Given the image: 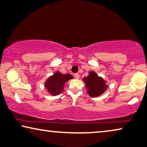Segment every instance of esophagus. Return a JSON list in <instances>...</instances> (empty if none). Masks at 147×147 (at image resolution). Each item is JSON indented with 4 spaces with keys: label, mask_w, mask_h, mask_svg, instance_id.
<instances>
[{
    "label": "esophagus",
    "mask_w": 147,
    "mask_h": 147,
    "mask_svg": "<svg viewBox=\"0 0 147 147\" xmlns=\"http://www.w3.org/2000/svg\"><path fill=\"white\" fill-rule=\"evenodd\" d=\"M75 78L76 79H79V78H80V74H75Z\"/></svg>",
    "instance_id": "1"
}]
</instances>
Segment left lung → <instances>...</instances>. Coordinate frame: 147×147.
I'll use <instances>...</instances> for the list:
<instances>
[{"instance_id": "obj_1", "label": "left lung", "mask_w": 147, "mask_h": 147, "mask_svg": "<svg viewBox=\"0 0 147 147\" xmlns=\"http://www.w3.org/2000/svg\"><path fill=\"white\" fill-rule=\"evenodd\" d=\"M83 81L86 84L88 93L92 97L102 95L107 89L105 81L94 71H89V75L83 79Z\"/></svg>"}]
</instances>
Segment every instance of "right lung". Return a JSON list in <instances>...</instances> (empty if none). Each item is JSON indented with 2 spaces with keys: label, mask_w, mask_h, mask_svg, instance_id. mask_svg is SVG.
Returning a JSON list of instances; mask_svg holds the SVG:
<instances>
[{
  "label": "right lung",
  "mask_w": 147,
  "mask_h": 147,
  "mask_svg": "<svg viewBox=\"0 0 147 147\" xmlns=\"http://www.w3.org/2000/svg\"><path fill=\"white\" fill-rule=\"evenodd\" d=\"M73 78V76L70 74H62L59 71H56L47 79L44 86L51 95H58L63 91L65 83Z\"/></svg>",
  "instance_id": "add662e5"
}]
</instances>
